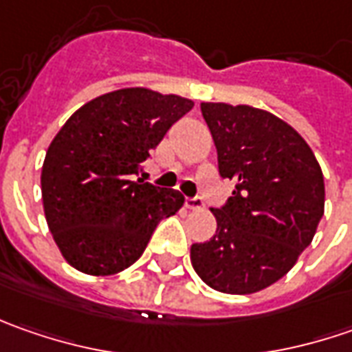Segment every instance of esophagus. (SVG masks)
<instances>
[{
  "label": "esophagus",
  "instance_id": "obj_1",
  "mask_svg": "<svg viewBox=\"0 0 352 352\" xmlns=\"http://www.w3.org/2000/svg\"><path fill=\"white\" fill-rule=\"evenodd\" d=\"M186 208L192 211L204 210V199L201 197H186Z\"/></svg>",
  "mask_w": 352,
  "mask_h": 352
}]
</instances>
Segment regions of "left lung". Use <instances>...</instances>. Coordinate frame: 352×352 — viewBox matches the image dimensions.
<instances>
[{
  "label": "left lung",
  "instance_id": "obj_1",
  "mask_svg": "<svg viewBox=\"0 0 352 352\" xmlns=\"http://www.w3.org/2000/svg\"><path fill=\"white\" fill-rule=\"evenodd\" d=\"M219 174L235 180L217 231L192 245V266L210 288L254 294L288 274L314 241L325 210L318 158L280 117L250 105L201 103Z\"/></svg>",
  "mask_w": 352,
  "mask_h": 352
}]
</instances>
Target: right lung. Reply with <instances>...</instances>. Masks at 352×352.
I'll return each mask as SVG.
<instances>
[{"instance_id":"right-lung-1","label":"right lung","mask_w":352,"mask_h":352,"mask_svg":"<svg viewBox=\"0 0 352 352\" xmlns=\"http://www.w3.org/2000/svg\"><path fill=\"white\" fill-rule=\"evenodd\" d=\"M192 100L123 88L84 103L48 146L41 192L48 229L64 261L109 276L141 258L160 219L184 206L178 190L133 180Z\"/></svg>"}]
</instances>
